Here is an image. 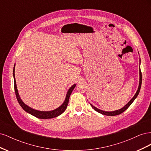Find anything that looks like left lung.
I'll list each match as a JSON object with an SVG mask.
<instances>
[{
  "mask_svg": "<svg viewBox=\"0 0 151 151\" xmlns=\"http://www.w3.org/2000/svg\"><path fill=\"white\" fill-rule=\"evenodd\" d=\"M139 87H138V89L136 93L135 94L134 96L132 98L130 101L125 106H123L122 108L120 109H118V110H116V111H103V110H101V109H99L97 108H96L95 106H94L93 104H91V106H92V108L94 109L95 111H96L97 112L99 113H101L103 114V115H107V116H115V115H120V114L122 113L123 112H124L126 109L129 108L131 104L134 102V100L136 99V98L137 97V96L140 92V88H141V84H142V73H141V71H140V72H139Z\"/></svg>",
  "mask_w": 151,
  "mask_h": 151,
  "instance_id": "obj_1",
  "label": "left lung"
}]
</instances>
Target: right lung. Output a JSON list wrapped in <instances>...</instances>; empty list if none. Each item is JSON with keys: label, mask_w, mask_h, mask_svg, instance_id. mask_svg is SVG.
<instances>
[{"label": "right lung", "mask_w": 151, "mask_h": 151, "mask_svg": "<svg viewBox=\"0 0 151 151\" xmlns=\"http://www.w3.org/2000/svg\"><path fill=\"white\" fill-rule=\"evenodd\" d=\"M14 71H15V65H14V69H13V76H14V82L15 93H16V98L17 99L18 103H19L20 106L22 107V108L25 111L31 114V115H32L36 118H40V119H49V118H55V117H57L59 115H60L61 114H62L65 111V109L67 107V105L68 104V100H69L70 96L72 92V91L74 90V89L75 88L76 84H74L73 86H72L70 88V89H68V91H67L65 101L63 103V104L61 105L60 106H59L58 108L54 109V110H52V111H38V110H36V109H34L33 108H31V107L28 106V105L24 104V102L22 101V99H21L19 95V93H18V91L17 89Z\"/></svg>", "instance_id": "1"}]
</instances>
